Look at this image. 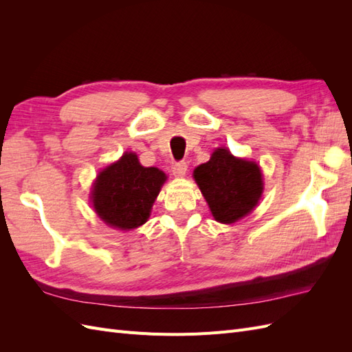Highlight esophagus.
I'll list each match as a JSON object with an SVG mask.
<instances>
[{"label":"esophagus","mask_w":352,"mask_h":352,"mask_svg":"<svg viewBox=\"0 0 352 352\" xmlns=\"http://www.w3.org/2000/svg\"><path fill=\"white\" fill-rule=\"evenodd\" d=\"M186 172H188L186 162H179L173 166V175L176 177H184L186 175Z\"/></svg>","instance_id":"obj_1"}]
</instances>
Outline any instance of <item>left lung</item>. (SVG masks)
<instances>
[{
  "mask_svg": "<svg viewBox=\"0 0 352 352\" xmlns=\"http://www.w3.org/2000/svg\"><path fill=\"white\" fill-rule=\"evenodd\" d=\"M194 179L212 217L225 225L250 214L263 194L260 166L236 158L225 146L217 148L207 163L194 170Z\"/></svg>",
  "mask_w": 352,
  "mask_h": 352,
  "instance_id": "left-lung-1",
  "label": "left lung"
}]
</instances>
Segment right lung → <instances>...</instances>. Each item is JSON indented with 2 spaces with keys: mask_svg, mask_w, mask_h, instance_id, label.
I'll return each mask as SVG.
<instances>
[{
  "mask_svg": "<svg viewBox=\"0 0 352 352\" xmlns=\"http://www.w3.org/2000/svg\"><path fill=\"white\" fill-rule=\"evenodd\" d=\"M166 179L160 168L141 166L135 153H124L97 176L91 190L92 207L111 228H140L150 217Z\"/></svg>",
  "mask_w": 352,
  "mask_h": 352,
  "instance_id": "right-lung-1",
  "label": "right lung"
}]
</instances>
